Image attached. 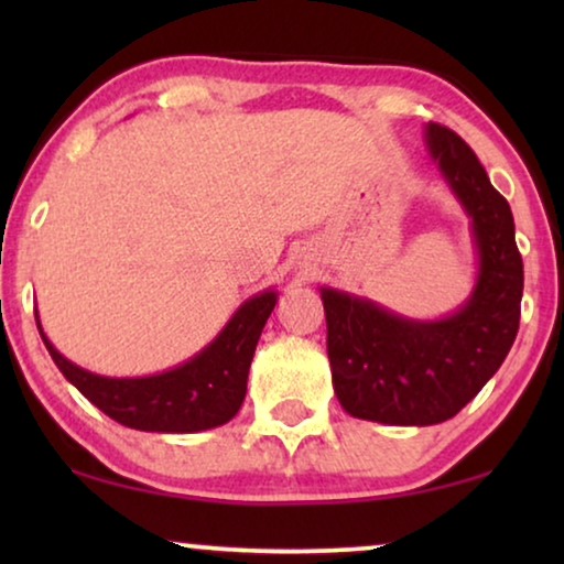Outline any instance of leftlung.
Wrapping results in <instances>:
<instances>
[{"mask_svg":"<svg viewBox=\"0 0 564 564\" xmlns=\"http://www.w3.org/2000/svg\"><path fill=\"white\" fill-rule=\"evenodd\" d=\"M423 135L431 164L469 218L473 292L457 311L419 321L321 288L338 403L354 419L388 426H434L457 415L503 365L521 318L523 264L511 207L457 133L429 122Z\"/></svg>","mask_w":564,"mask_h":564,"instance_id":"obj_1","label":"left lung"}]
</instances>
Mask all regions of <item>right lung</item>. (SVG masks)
<instances>
[{"mask_svg":"<svg viewBox=\"0 0 564 564\" xmlns=\"http://www.w3.org/2000/svg\"><path fill=\"white\" fill-rule=\"evenodd\" d=\"M276 297L280 292L269 288L243 300L220 328V334L195 357L164 372L143 377L89 372L66 359L48 341L37 311L35 323L61 375L112 421L135 431H153V434H197V431L223 426L241 411L253 351H257L261 328L274 311Z\"/></svg>","mask_w":564,"mask_h":564,"instance_id":"add662e5","label":"right lung"}]
</instances>
